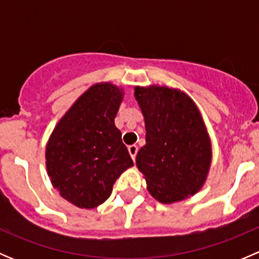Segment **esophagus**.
I'll list each match as a JSON object with an SVG mask.
<instances>
[{"instance_id":"1","label":"esophagus","mask_w":259,"mask_h":259,"mask_svg":"<svg viewBox=\"0 0 259 259\" xmlns=\"http://www.w3.org/2000/svg\"><path fill=\"white\" fill-rule=\"evenodd\" d=\"M127 150H129L130 155H132L133 160H135V158H137V153H138V146L137 145H129V148H127Z\"/></svg>"}]
</instances>
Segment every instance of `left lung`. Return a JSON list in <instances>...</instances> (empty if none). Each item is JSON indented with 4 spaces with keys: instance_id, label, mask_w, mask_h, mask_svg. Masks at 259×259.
Here are the masks:
<instances>
[{
    "instance_id": "obj_1",
    "label": "left lung",
    "mask_w": 259,
    "mask_h": 259,
    "mask_svg": "<svg viewBox=\"0 0 259 259\" xmlns=\"http://www.w3.org/2000/svg\"><path fill=\"white\" fill-rule=\"evenodd\" d=\"M145 119L146 144L137 154L148 190L161 203H174L202 188L210 165V142L197 106L176 89H135Z\"/></svg>"
}]
</instances>
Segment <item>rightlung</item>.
Returning <instances> with one entry per match:
<instances>
[{
  "instance_id": "1",
  "label": "right lung",
  "mask_w": 259,
  "mask_h": 259,
  "mask_svg": "<svg viewBox=\"0 0 259 259\" xmlns=\"http://www.w3.org/2000/svg\"><path fill=\"white\" fill-rule=\"evenodd\" d=\"M122 93L113 83L91 86L50 137L46 168L62 198L91 209L105 202L114 183L134 165L114 119Z\"/></svg>"
}]
</instances>
